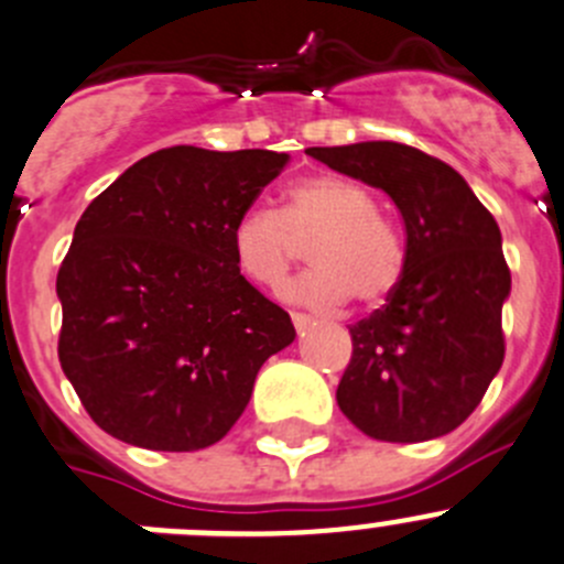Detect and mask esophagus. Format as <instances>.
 <instances>
[{"label": "esophagus", "instance_id": "esophagus-1", "mask_svg": "<svg viewBox=\"0 0 564 564\" xmlns=\"http://www.w3.org/2000/svg\"><path fill=\"white\" fill-rule=\"evenodd\" d=\"M292 322H294V327H297V330L303 333L305 327H311V322H314V319H311L308 314H300V311H292Z\"/></svg>", "mask_w": 564, "mask_h": 564}]
</instances>
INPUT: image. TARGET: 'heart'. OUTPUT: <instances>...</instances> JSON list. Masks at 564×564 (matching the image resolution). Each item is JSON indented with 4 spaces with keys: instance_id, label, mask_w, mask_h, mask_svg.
<instances>
[{
    "instance_id": "1",
    "label": "heart",
    "mask_w": 564,
    "mask_h": 564,
    "mask_svg": "<svg viewBox=\"0 0 564 564\" xmlns=\"http://www.w3.org/2000/svg\"><path fill=\"white\" fill-rule=\"evenodd\" d=\"M314 267L294 278L283 294L292 303L330 308L347 303H380L402 278L404 248L391 226L377 215L364 187L338 176H311L286 189L283 212L250 206L231 228L237 270L264 289L281 286L307 242Z\"/></svg>"
}]
</instances>
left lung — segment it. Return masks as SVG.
Segmentation results:
<instances>
[{
	"instance_id": "obj_1",
	"label": "left lung",
	"mask_w": 564,
	"mask_h": 564,
	"mask_svg": "<svg viewBox=\"0 0 564 564\" xmlns=\"http://www.w3.org/2000/svg\"><path fill=\"white\" fill-rule=\"evenodd\" d=\"M308 156L382 189L408 234L386 305L349 327L338 408L375 441L441 438L474 413L505 360L512 281L499 226L455 167L410 145L375 140Z\"/></svg>"
}]
</instances>
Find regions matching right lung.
<instances>
[{
	"instance_id": "add662e5",
	"label": "right lung",
	"mask_w": 564,
	"mask_h": 564,
	"mask_svg": "<svg viewBox=\"0 0 564 564\" xmlns=\"http://www.w3.org/2000/svg\"><path fill=\"white\" fill-rule=\"evenodd\" d=\"M289 165L173 145L85 209L57 272L59 366L104 433L154 452L226 438L294 325L234 264L231 228Z\"/></svg>"
}]
</instances>
